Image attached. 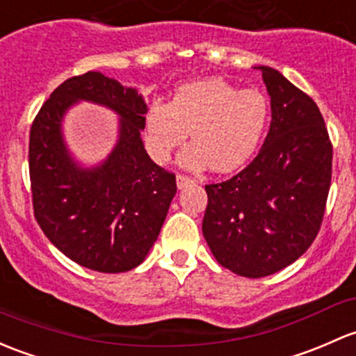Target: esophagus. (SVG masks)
Listing matches in <instances>:
<instances>
[{
	"label": "esophagus",
	"mask_w": 356,
	"mask_h": 356,
	"mask_svg": "<svg viewBox=\"0 0 356 356\" xmlns=\"http://www.w3.org/2000/svg\"><path fill=\"white\" fill-rule=\"evenodd\" d=\"M175 181H177V186H179V189L181 188H186V186L188 184H193V179L191 177H188V175H184V174H177V177H175Z\"/></svg>",
	"instance_id": "esophagus-1"
}]
</instances>
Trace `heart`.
Returning a JSON list of instances; mask_svg holds the SVG:
<instances>
[{"instance_id": "1", "label": "heart", "mask_w": 356, "mask_h": 356, "mask_svg": "<svg viewBox=\"0 0 356 356\" xmlns=\"http://www.w3.org/2000/svg\"><path fill=\"white\" fill-rule=\"evenodd\" d=\"M271 107L259 90H241L222 78L182 85L172 102L155 100L147 112V145L156 162L191 136L181 163L228 172L241 167L259 147L266 133Z\"/></svg>"}]
</instances>
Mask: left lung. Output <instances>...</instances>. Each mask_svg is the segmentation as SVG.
Returning a JSON list of instances; mask_svg holds the SVG:
<instances>
[{"instance_id": "8db88e82", "label": "left lung", "mask_w": 356, "mask_h": 356, "mask_svg": "<svg viewBox=\"0 0 356 356\" xmlns=\"http://www.w3.org/2000/svg\"><path fill=\"white\" fill-rule=\"evenodd\" d=\"M271 126L256 159L207 184L203 235L223 268L263 278L290 266L317 237L326 211L332 145L317 104L269 66Z\"/></svg>"}]
</instances>
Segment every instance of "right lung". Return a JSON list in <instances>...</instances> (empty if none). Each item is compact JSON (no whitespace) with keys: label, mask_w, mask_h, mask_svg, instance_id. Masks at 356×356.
<instances>
[{"label":"right lung","mask_w":356,"mask_h":356,"mask_svg":"<svg viewBox=\"0 0 356 356\" xmlns=\"http://www.w3.org/2000/svg\"><path fill=\"white\" fill-rule=\"evenodd\" d=\"M76 99L122 115L120 141L100 168L80 169L60 136L62 115ZM147 104L134 88L99 71L71 76L42 104L30 128L29 172L33 216L46 237L80 266L122 273L147 257L177 186L141 141Z\"/></svg>","instance_id":"1"}]
</instances>
